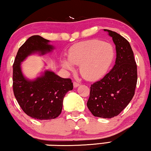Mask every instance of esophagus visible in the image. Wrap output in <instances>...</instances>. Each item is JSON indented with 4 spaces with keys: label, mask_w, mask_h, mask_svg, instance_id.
I'll return each instance as SVG.
<instances>
[{
    "label": "esophagus",
    "mask_w": 151,
    "mask_h": 151,
    "mask_svg": "<svg viewBox=\"0 0 151 151\" xmlns=\"http://www.w3.org/2000/svg\"><path fill=\"white\" fill-rule=\"evenodd\" d=\"M79 85H80L79 83H76V82H75V81L73 82V86H74V87H75V88H76V87L79 86Z\"/></svg>",
    "instance_id": "esophagus-1"
}]
</instances>
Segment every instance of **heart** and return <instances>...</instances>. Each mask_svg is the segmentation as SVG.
Returning a JSON list of instances; mask_svg holds the SVG:
<instances>
[{
  "mask_svg": "<svg viewBox=\"0 0 151 151\" xmlns=\"http://www.w3.org/2000/svg\"><path fill=\"white\" fill-rule=\"evenodd\" d=\"M115 58V51L109 42L93 39L76 43L70 49L68 60L63 59L65 69L74 70L79 65L80 73L85 79L94 81L103 77L111 68Z\"/></svg>",
  "mask_w": 151,
  "mask_h": 151,
  "instance_id": "obj_1",
  "label": "heart"
}]
</instances>
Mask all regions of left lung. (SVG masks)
<instances>
[{
	"instance_id": "1",
	"label": "left lung",
	"mask_w": 151,
	"mask_h": 151,
	"mask_svg": "<svg viewBox=\"0 0 151 151\" xmlns=\"http://www.w3.org/2000/svg\"><path fill=\"white\" fill-rule=\"evenodd\" d=\"M104 30L115 45V64L104 78L91 85L87 106L93 116L110 119L117 116L133 98L138 75L129 42L118 33Z\"/></svg>"
}]
</instances>
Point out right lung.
<instances>
[{
	"instance_id": "1",
	"label": "right lung",
	"mask_w": 151,
	"mask_h": 151,
	"mask_svg": "<svg viewBox=\"0 0 151 151\" xmlns=\"http://www.w3.org/2000/svg\"><path fill=\"white\" fill-rule=\"evenodd\" d=\"M50 42L39 35L30 37L20 47L13 66V89L18 104L27 115L39 120H50L61 114L63 100L73 89L70 78H64L45 70L34 80L26 78L21 64L28 56L40 55L52 51Z\"/></svg>"
}]
</instances>
